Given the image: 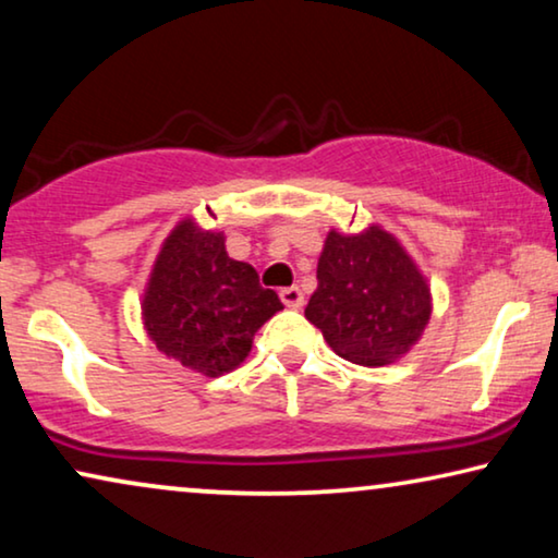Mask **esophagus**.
<instances>
[{"label": "esophagus", "instance_id": "obj_1", "mask_svg": "<svg viewBox=\"0 0 558 558\" xmlns=\"http://www.w3.org/2000/svg\"><path fill=\"white\" fill-rule=\"evenodd\" d=\"M279 296H281V302L287 304V307H292V310H302V304H304V294H302V289L300 287H284L279 292Z\"/></svg>", "mask_w": 558, "mask_h": 558}]
</instances>
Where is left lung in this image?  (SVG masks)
<instances>
[{
    "label": "left lung",
    "mask_w": 558,
    "mask_h": 558,
    "mask_svg": "<svg viewBox=\"0 0 558 558\" xmlns=\"http://www.w3.org/2000/svg\"><path fill=\"white\" fill-rule=\"evenodd\" d=\"M304 317L340 357L378 368L422 338L432 292L414 258L380 226L353 235L330 231Z\"/></svg>",
    "instance_id": "left-lung-1"
}]
</instances>
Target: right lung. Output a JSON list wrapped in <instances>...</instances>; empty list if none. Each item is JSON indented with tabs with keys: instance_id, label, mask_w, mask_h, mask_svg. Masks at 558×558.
<instances>
[{
	"instance_id": "obj_1",
	"label": "right lung",
	"mask_w": 558,
	"mask_h": 558,
	"mask_svg": "<svg viewBox=\"0 0 558 558\" xmlns=\"http://www.w3.org/2000/svg\"><path fill=\"white\" fill-rule=\"evenodd\" d=\"M279 310L284 304L258 284L254 266L228 256L226 235L193 218L165 239L142 300L157 350L208 378L239 368L258 327Z\"/></svg>"
}]
</instances>
